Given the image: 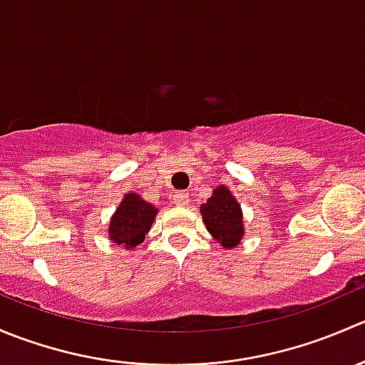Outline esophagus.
Masks as SVG:
<instances>
[{"instance_id": "esophagus-1", "label": "esophagus", "mask_w": 365, "mask_h": 365, "mask_svg": "<svg viewBox=\"0 0 365 365\" xmlns=\"http://www.w3.org/2000/svg\"><path fill=\"white\" fill-rule=\"evenodd\" d=\"M173 203L178 205V206H187L189 205V194L176 192L175 196H173Z\"/></svg>"}]
</instances>
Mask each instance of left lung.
<instances>
[{
	"label": "left lung",
	"instance_id": "obj_1",
	"mask_svg": "<svg viewBox=\"0 0 365 365\" xmlns=\"http://www.w3.org/2000/svg\"><path fill=\"white\" fill-rule=\"evenodd\" d=\"M206 231L224 249H235L245 235L244 212L226 185L212 190V196L200 206Z\"/></svg>",
	"mask_w": 365,
	"mask_h": 365
}]
</instances>
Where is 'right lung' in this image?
<instances>
[{
	"label": "right lung",
	"mask_w": 365,
	"mask_h": 365,
	"mask_svg": "<svg viewBox=\"0 0 365 365\" xmlns=\"http://www.w3.org/2000/svg\"><path fill=\"white\" fill-rule=\"evenodd\" d=\"M157 213H159V208L143 200L139 194H125L109 219V240L127 251L135 249L145 242L146 233L152 227Z\"/></svg>",
	"instance_id": "obj_1"
}]
</instances>
